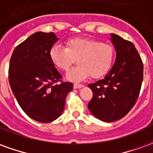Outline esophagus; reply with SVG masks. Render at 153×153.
Listing matches in <instances>:
<instances>
[{"mask_svg": "<svg viewBox=\"0 0 153 153\" xmlns=\"http://www.w3.org/2000/svg\"><path fill=\"white\" fill-rule=\"evenodd\" d=\"M83 84H79V83H75L74 84V88L75 89H77V88H83Z\"/></svg>", "mask_w": 153, "mask_h": 153, "instance_id": "34e87169", "label": "esophagus"}]
</instances>
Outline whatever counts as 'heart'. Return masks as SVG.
Here are the masks:
<instances>
[{"label":"heart","instance_id":"1","mask_svg":"<svg viewBox=\"0 0 153 153\" xmlns=\"http://www.w3.org/2000/svg\"><path fill=\"white\" fill-rule=\"evenodd\" d=\"M50 59L57 69L67 70L77 59V66L70 69L66 79L81 81L90 76L97 79L104 76L112 65L115 51L111 45L88 38H70L65 47L55 45L51 48Z\"/></svg>","mask_w":153,"mask_h":153}]
</instances>
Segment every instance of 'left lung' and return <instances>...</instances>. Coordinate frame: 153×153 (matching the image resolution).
<instances>
[{"instance_id":"obj_1","label":"left lung","mask_w":153,"mask_h":153,"mask_svg":"<svg viewBox=\"0 0 153 153\" xmlns=\"http://www.w3.org/2000/svg\"><path fill=\"white\" fill-rule=\"evenodd\" d=\"M111 41L116 51L114 65L102 79L88 84L93 94L88 110L105 122L128 114L137 102L143 78V64L134 45L114 33Z\"/></svg>"}]
</instances>
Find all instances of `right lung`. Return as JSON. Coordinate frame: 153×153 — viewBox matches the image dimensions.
<instances>
[{
	"label": "right lung",
	"instance_id": "obj_1",
	"mask_svg": "<svg viewBox=\"0 0 153 153\" xmlns=\"http://www.w3.org/2000/svg\"><path fill=\"white\" fill-rule=\"evenodd\" d=\"M58 41L54 33L37 32L18 45L9 66V83L23 111L36 121L49 123L63 112L73 83L62 76L50 59L51 48Z\"/></svg>",
	"mask_w": 153,
	"mask_h": 153
}]
</instances>
